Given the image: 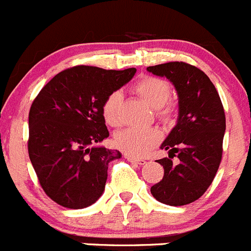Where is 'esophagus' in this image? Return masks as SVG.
Instances as JSON below:
<instances>
[{"mask_svg":"<svg viewBox=\"0 0 251 251\" xmlns=\"http://www.w3.org/2000/svg\"><path fill=\"white\" fill-rule=\"evenodd\" d=\"M126 158L129 161V162L138 163V165H145L146 163V161L144 160V158H136V157H133V156H130V155H126Z\"/></svg>","mask_w":251,"mask_h":251,"instance_id":"1","label":"esophagus"}]
</instances>
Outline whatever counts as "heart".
I'll return each mask as SVG.
<instances>
[{
	"instance_id": "obj_1",
	"label": "heart",
	"mask_w": 251,
	"mask_h": 251,
	"mask_svg": "<svg viewBox=\"0 0 251 251\" xmlns=\"http://www.w3.org/2000/svg\"><path fill=\"white\" fill-rule=\"evenodd\" d=\"M133 91L156 110L158 120L165 123L172 122L176 116V107L170 102V83L156 76H144L136 81ZM122 100L121 91H112L102 103V116L105 122L111 126L122 125ZM161 140V133L156 128H126L118 131L115 144L120 150L134 157L146 155Z\"/></svg>"
}]
</instances>
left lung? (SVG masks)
Wrapping results in <instances>:
<instances>
[{"label": "left lung", "instance_id": "left-lung-1", "mask_svg": "<svg viewBox=\"0 0 251 251\" xmlns=\"http://www.w3.org/2000/svg\"><path fill=\"white\" fill-rule=\"evenodd\" d=\"M155 75L166 76L179 98L178 122L161 145L168 157L162 180L151 187L156 200L171 206L190 204L204 195L212 183L223 152L226 116L220 95L209 76L185 62H168L148 67ZM180 158L173 165L171 158Z\"/></svg>", "mask_w": 251, "mask_h": 251}]
</instances>
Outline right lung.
I'll use <instances>...</instances> for the list:
<instances>
[{
    "label": "right lung",
    "mask_w": 251,
    "mask_h": 251,
    "mask_svg": "<svg viewBox=\"0 0 251 251\" xmlns=\"http://www.w3.org/2000/svg\"><path fill=\"white\" fill-rule=\"evenodd\" d=\"M135 72L72 67L54 75L34 99L29 157L44 192L61 206H90L105 190L108 163L122 155L94 146L110 135L102 103Z\"/></svg>",
    "instance_id": "add662e5"
}]
</instances>
